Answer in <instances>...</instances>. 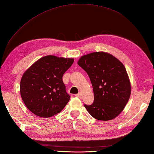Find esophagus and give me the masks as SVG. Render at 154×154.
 I'll use <instances>...</instances> for the list:
<instances>
[{
  "instance_id": "esophagus-1",
  "label": "esophagus",
  "mask_w": 154,
  "mask_h": 154,
  "mask_svg": "<svg viewBox=\"0 0 154 154\" xmlns=\"http://www.w3.org/2000/svg\"><path fill=\"white\" fill-rule=\"evenodd\" d=\"M76 96L78 97H79V98H81L82 97V94H81V93H78V94L76 95Z\"/></svg>"
}]
</instances>
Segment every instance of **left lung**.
Segmentation results:
<instances>
[{
  "label": "left lung",
  "instance_id": "1",
  "mask_svg": "<svg viewBox=\"0 0 154 154\" xmlns=\"http://www.w3.org/2000/svg\"><path fill=\"white\" fill-rule=\"evenodd\" d=\"M77 63L86 72L93 86L94 103L84 105L88 112L100 121L117 117L131 94V81L124 64L103 51L85 54Z\"/></svg>",
  "mask_w": 154,
  "mask_h": 154
}]
</instances>
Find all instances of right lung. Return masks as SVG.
Here are the masks:
<instances>
[{"label": "right lung", "mask_w": 154, "mask_h": 154, "mask_svg": "<svg viewBox=\"0 0 154 154\" xmlns=\"http://www.w3.org/2000/svg\"><path fill=\"white\" fill-rule=\"evenodd\" d=\"M74 63L73 58L47 55L29 66L20 81V94L29 110L48 118L59 113L70 100L63 76Z\"/></svg>", "instance_id": "right-lung-1"}]
</instances>
